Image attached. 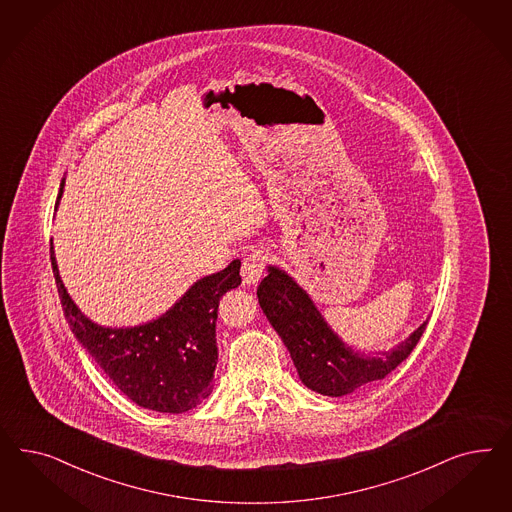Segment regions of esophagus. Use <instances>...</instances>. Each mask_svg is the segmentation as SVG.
<instances>
[{
  "label": "esophagus",
  "instance_id": "esophagus-1",
  "mask_svg": "<svg viewBox=\"0 0 512 512\" xmlns=\"http://www.w3.org/2000/svg\"><path fill=\"white\" fill-rule=\"evenodd\" d=\"M266 261H268V257L261 249H255L249 253L242 263V279L246 285L259 283V279L263 278Z\"/></svg>",
  "mask_w": 512,
  "mask_h": 512
}]
</instances>
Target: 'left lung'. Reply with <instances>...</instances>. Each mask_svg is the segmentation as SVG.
Instances as JSON below:
<instances>
[{"label": "left lung", "instance_id": "8db88e82", "mask_svg": "<svg viewBox=\"0 0 512 512\" xmlns=\"http://www.w3.org/2000/svg\"><path fill=\"white\" fill-rule=\"evenodd\" d=\"M257 296L266 319L289 349L302 383L332 398L385 379L411 355L428 325L424 321L400 345L370 357L345 345L326 325L308 293L278 266H268V276L261 281Z\"/></svg>", "mask_w": 512, "mask_h": 512}]
</instances>
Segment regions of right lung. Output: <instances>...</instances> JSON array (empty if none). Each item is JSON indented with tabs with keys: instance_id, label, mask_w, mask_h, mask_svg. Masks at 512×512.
<instances>
[{
	"instance_id": "obj_1",
	"label": "right lung",
	"mask_w": 512,
	"mask_h": 512,
	"mask_svg": "<svg viewBox=\"0 0 512 512\" xmlns=\"http://www.w3.org/2000/svg\"><path fill=\"white\" fill-rule=\"evenodd\" d=\"M60 184L56 208L63 195ZM63 313L80 345L129 400L159 413H186L212 394L219 298L236 289L240 261L195 281L171 310L150 323L109 328L90 321L67 293L50 248Z\"/></svg>"
}]
</instances>
